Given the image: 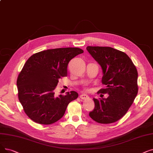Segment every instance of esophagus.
<instances>
[{
	"mask_svg": "<svg viewBox=\"0 0 153 153\" xmlns=\"http://www.w3.org/2000/svg\"><path fill=\"white\" fill-rule=\"evenodd\" d=\"M80 98L81 99H88V98H89V96H88V95H86V94H81V96H80Z\"/></svg>",
	"mask_w": 153,
	"mask_h": 153,
	"instance_id": "esophagus-1",
	"label": "esophagus"
}]
</instances>
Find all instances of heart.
<instances>
[{
  "label": "heart",
  "mask_w": 153,
  "mask_h": 153,
  "mask_svg": "<svg viewBox=\"0 0 153 153\" xmlns=\"http://www.w3.org/2000/svg\"><path fill=\"white\" fill-rule=\"evenodd\" d=\"M85 91H87V92H89V89H85Z\"/></svg>",
  "instance_id": "1"
}]
</instances>
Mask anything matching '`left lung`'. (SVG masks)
I'll use <instances>...</instances> for the list:
<instances>
[{"label": "left lung", "instance_id": "obj_1", "mask_svg": "<svg viewBox=\"0 0 153 153\" xmlns=\"http://www.w3.org/2000/svg\"><path fill=\"white\" fill-rule=\"evenodd\" d=\"M86 49L102 69V83L105 88L98 93L109 95L93 99L95 108L89 116L101 124L116 122L126 114L137 94L136 66L126 53L114 48L88 46Z\"/></svg>", "mask_w": 153, "mask_h": 153}]
</instances>
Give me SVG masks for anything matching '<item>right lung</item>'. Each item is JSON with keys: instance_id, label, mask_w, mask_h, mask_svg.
<instances>
[{"instance_id": "obj_1", "label": "right lung", "mask_w": 153, "mask_h": 153, "mask_svg": "<svg viewBox=\"0 0 153 153\" xmlns=\"http://www.w3.org/2000/svg\"><path fill=\"white\" fill-rule=\"evenodd\" d=\"M83 52L77 48L48 49L36 53L26 61L17 77L18 97L33 121L45 125L57 122L69 102L77 98L75 91L56 97L54 89L59 79L67 76L69 61Z\"/></svg>"}]
</instances>
